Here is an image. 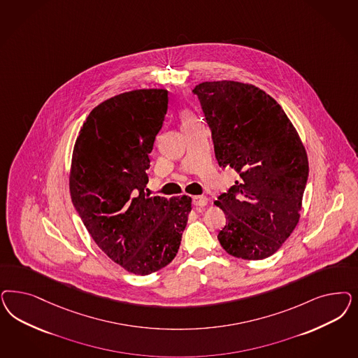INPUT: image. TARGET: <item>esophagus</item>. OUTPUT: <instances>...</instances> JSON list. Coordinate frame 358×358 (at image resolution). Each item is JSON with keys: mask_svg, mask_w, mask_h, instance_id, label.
I'll return each instance as SVG.
<instances>
[{"mask_svg": "<svg viewBox=\"0 0 358 358\" xmlns=\"http://www.w3.org/2000/svg\"><path fill=\"white\" fill-rule=\"evenodd\" d=\"M207 196H192V204L195 207H204V206H207Z\"/></svg>", "mask_w": 358, "mask_h": 358, "instance_id": "34e87169", "label": "esophagus"}]
</instances>
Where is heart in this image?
Returning a JSON list of instances; mask_svg holds the SVG:
<instances>
[{"instance_id":"b5f03b06","label":"heart","mask_w":358,"mask_h":358,"mask_svg":"<svg viewBox=\"0 0 358 358\" xmlns=\"http://www.w3.org/2000/svg\"><path fill=\"white\" fill-rule=\"evenodd\" d=\"M194 121H196V117L192 115L191 112H188V110H185L182 113V122L183 124H188V122H194Z\"/></svg>"}]
</instances>
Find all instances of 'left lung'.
<instances>
[{
    "label": "left lung",
    "mask_w": 358,
    "mask_h": 358,
    "mask_svg": "<svg viewBox=\"0 0 358 358\" xmlns=\"http://www.w3.org/2000/svg\"><path fill=\"white\" fill-rule=\"evenodd\" d=\"M212 130L216 159L240 173L215 206L227 215L221 246L258 261L277 252L298 225L308 158L296 129L265 91L240 81L195 87Z\"/></svg>",
    "instance_id": "1"
}]
</instances>
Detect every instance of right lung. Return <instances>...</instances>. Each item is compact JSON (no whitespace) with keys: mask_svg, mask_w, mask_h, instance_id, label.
Returning <instances> with one entry per match:
<instances>
[{"mask_svg":"<svg viewBox=\"0 0 358 358\" xmlns=\"http://www.w3.org/2000/svg\"><path fill=\"white\" fill-rule=\"evenodd\" d=\"M166 90H136L97 105L80 129L69 194L87 231L113 262L148 275L179 250L192 199L146 192L149 154L167 112Z\"/></svg>","mask_w":358,"mask_h":358,"instance_id":"right-lung-1","label":"right lung"}]
</instances>
